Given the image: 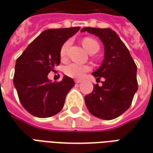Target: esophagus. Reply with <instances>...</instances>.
<instances>
[{"label":"esophagus","instance_id":"obj_1","mask_svg":"<svg viewBox=\"0 0 153 153\" xmlns=\"http://www.w3.org/2000/svg\"><path fill=\"white\" fill-rule=\"evenodd\" d=\"M75 82H76V83H81L82 80H80V79H76V80H75Z\"/></svg>","mask_w":153,"mask_h":153}]
</instances>
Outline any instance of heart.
<instances>
[{"instance_id":"1","label":"heart","mask_w":153,"mask_h":153,"mask_svg":"<svg viewBox=\"0 0 153 153\" xmlns=\"http://www.w3.org/2000/svg\"><path fill=\"white\" fill-rule=\"evenodd\" d=\"M82 44L84 48L86 49V51H88L90 54L94 51H98L99 49V44L98 41L94 39V38L91 37H85L82 40ZM70 46V41L67 40L65 43H63L61 48L59 51V55L61 59L64 60L67 57V51L69 48ZM91 70V67H89L88 65H81L78 64V63H74V62H71L66 65L63 68V72L64 74L67 76L71 77V78H74V79H80L83 76L84 74L89 71Z\"/></svg>"}]
</instances>
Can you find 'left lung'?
Instances as JSON below:
<instances>
[{
    "label": "left lung",
    "instance_id": "8db88e82",
    "mask_svg": "<svg viewBox=\"0 0 153 153\" xmlns=\"http://www.w3.org/2000/svg\"><path fill=\"white\" fill-rule=\"evenodd\" d=\"M98 36L104 45L105 57L93 75L104 78L102 86L94 84L91 94L85 96V103L92 115L103 120H112L125 113L131 105L138 89L137 65L120 37L110 28L83 27Z\"/></svg>",
    "mask_w": 153,
    "mask_h": 153
}]
</instances>
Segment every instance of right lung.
Segmentation results:
<instances>
[{
    "label": "right lung",
    "instance_id": "right-lung-1",
    "mask_svg": "<svg viewBox=\"0 0 153 153\" xmlns=\"http://www.w3.org/2000/svg\"><path fill=\"white\" fill-rule=\"evenodd\" d=\"M79 29L80 27L45 30L16 59L13 84L20 103L33 116L49 117L62 110L74 82L63 75L62 81L52 82L48 74L59 65L61 46Z\"/></svg>",
    "mask_w": 153,
    "mask_h": 153
}]
</instances>
